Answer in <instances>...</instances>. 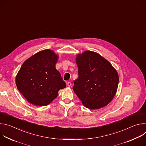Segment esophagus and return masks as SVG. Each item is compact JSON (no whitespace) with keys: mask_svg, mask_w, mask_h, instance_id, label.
<instances>
[{"mask_svg":"<svg viewBox=\"0 0 146 146\" xmlns=\"http://www.w3.org/2000/svg\"><path fill=\"white\" fill-rule=\"evenodd\" d=\"M67 86L69 87H70L72 86V83L70 82H67Z\"/></svg>","mask_w":146,"mask_h":146,"instance_id":"1","label":"esophagus"}]
</instances>
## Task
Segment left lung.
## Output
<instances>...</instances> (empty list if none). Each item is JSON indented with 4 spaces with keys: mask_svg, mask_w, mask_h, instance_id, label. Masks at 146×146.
I'll return each instance as SVG.
<instances>
[{
    "mask_svg": "<svg viewBox=\"0 0 146 146\" xmlns=\"http://www.w3.org/2000/svg\"><path fill=\"white\" fill-rule=\"evenodd\" d=\"M76 56L78 77L74 81L73 91L88 109L105 107L117 90L119 78L117 70L97 52L86 51Z\"/></svg>",
    "mask_w": 146,
    "mask_h": 146,
    "instance_id": "left-lung-1",
    "label": "left lung"
}]
</instances>
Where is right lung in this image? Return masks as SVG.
Wrapping results in <instances>:
<instances>
[{
  "label": "right lung",
  "mask_w": 146,
  "mask_h": 146,
  "mask_svg": "<svg viewBox=\"0 0 146 146\" xmlns=\"http://www.w3.org/2000/svg\"><path fill=\"white\" fill-rule=\"evenodd\" d=\"M58 55L52 50L40 51L22 65L16 77V86L25 98L35 106H47L55 99L58 91L66 87L55 65Z\"/></svg>",
  "instance_id": "1"
}]
</instances>
